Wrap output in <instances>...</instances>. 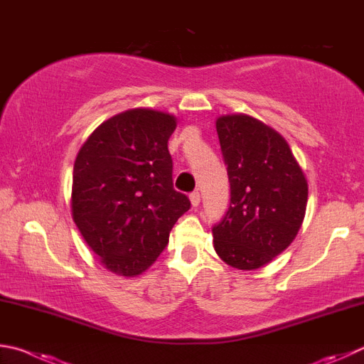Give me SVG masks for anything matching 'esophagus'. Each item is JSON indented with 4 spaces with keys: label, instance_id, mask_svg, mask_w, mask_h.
Here are the masks:
<instances>
[{
    "label": "esophagus",
    "instance_id": "1",
    "mask_svg": "<svg viewBox=\"0 0 364 364\" xmlns=\"http://www.w3.org/2000/svg\"><path fill=\"white\" fill-rule=\"evenodd\" d=\"M189 199H191V203H193V207H199V205H200V193L194 191V193L189 196Z\"/></svg>",
    "mask_w": 364,
    "mask_h": 364
}]
</instances>
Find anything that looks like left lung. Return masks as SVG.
<instances>
[{
    "instance_id": "1",
    "label": "left lung",
    "mask_w": 364,
    "mask_h": 364,
    "mask_svg": "<svg viewBox=\"0 0 364 364\" xmlns=\"http://www.w3.org/2000/svg\"><path fill=\"white\" fill-rule=\"evenodd\" d=\"M230 183V207L213 228V247L228 266L264 267L296 239L309 186L279 132L248 114L216 119Z\"/></svg>"
}]
</instances>
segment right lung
<instances>
[{
	"mask_svg": "<svg viewBox=\"0 0 364 364\" xmlns=\"http://www.w3.org/2000/svg\"><path fill=\"white\" fill-rule=\"evenodd\" d=\"M173 114L135 108L107 119L79 149L71 216L111 272L136 277L154 264L191 207L171 181Z\"/></svg>",
	"mask_w": 364,
	"mask_h": 364,
	"instance_id": "add662e5",
	"label": "right lung"
}]
</instances>
